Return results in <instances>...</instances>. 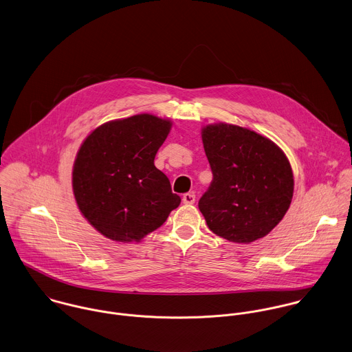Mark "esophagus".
<instances>
[{
    "label": "esophagus",
    "mask_w": 352,
    "mask_h": 352,
    "mask_svg": "<svg viewBox=\"0 0 352 352\" xmlns=\"http://www.w3.org/2000/svg\"><path fill=\"white\" fill-rule=\"evenodd\" d=\"M182 201H184V204L192 206V204H195V201H196V196H195L193 193H186V195H184Z\"/></svg>",
    "instance_id": "34e87169"
}]
</instances>
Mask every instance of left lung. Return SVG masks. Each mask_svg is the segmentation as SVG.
Wrapping results in <instances>:
<instances>
[{
  "label": "left lung",
  "instance_id": "obj_1",
  "mask_svg": "<svg viewBox=\"0 0 352 352\" xmlns=\"http://www.w3.org/2000/svg\"><path fill=\"white\" fill-rule=\"evenodd\" d=\"M213 181L199 208L212 232L235 243L270 234L288 211L294 174L274 141L254 131L219 122L201 128Z\"/></svg>",
  "mask_w": 352,
  "mask_h": 352
}]
</instances>
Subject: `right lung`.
Wrapping results in <instances>:
<instances>
[{
  "label": "right lung",
  "mask_w": 352,
  "mask_h": 352,
  "mask_svg": "<svg viewBox=\"0 0 352 352\" xmlns=\"http://www.w3.org/2000/svg\"><path fill=\"white\" fill-rule=\"evenodd\" d=\"M171 126L170 118L144 113L104 122L81 142L72 170L73 196L103 236L141 242L179 206L168 178L153 164Z\"/></svg>",
  "instance_id": "obj_1"
}]
</instances>
